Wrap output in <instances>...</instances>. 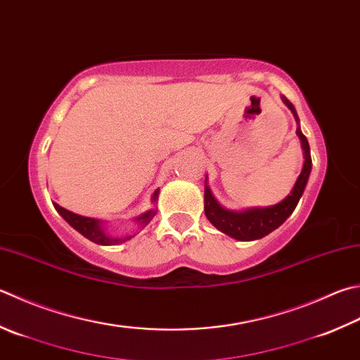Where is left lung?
Wrapping results in <instances>:
<instances>
[{
	"label": "left lung",
	"instance_id": "left-lung-1",
	"mask_svg": "<svg viewBox=\"0 0 360 360\" xmlns=\"http://www.w3.org/2000/svg\"><path fill=\"white\" fill-rule=\"evenodd\" d=\"M283 103L293 111L295 117L297 120L293 105H291L285 97H283ZM296 133L302 142L306 161H304L302 172L300 174V177H297L295 188L291 189L290 195H287V198L281 203H277V205L268 207V208H252V210H246V212H229V210L222 208L219 203L214 200L208 186H205V214L208 221L212 222L216 229H219L221 232L232 236L235 240L252 241V240L263 238L264 235L271 233L273 230L282 226V224L287 221L288 216L295 212L297 202H300L304 189H306L310 169H311L309 141L300 130V127H297Z\"/></svg>",
	"mask_w": 360,
	"mask_h": 360
}]
</instances>
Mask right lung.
<instances>
[{
    "mask_svg": "<svg viewBox=\"0 0 360 360\" xmlns=\"http://www.w3.org/2000/svg\"><path fill=\"white\" fill-rule=\"evenodd\" d=\"M158 199V189L155 191L153 194V200ZM54 208L58 210V213L63 216V218L70 224V226L78 230V232L86 236L87 240H91L92 243H97V244H117V243H122V241H127L130 240L131 236H127V238H111V236H108L103 233V230H101V226H100V221L97 219H92V218H84V216H79V214H75L72 212H69V210H65L63 207H59L58 203H53ZM155 216V212L153 210H150V212L144 213L142 216H139L138 221L141 224H148L150 222V219Z\"/></svg>",
    "mask_w": 360,
    "mask_h": 360,
    "instance_id": "add662e5",
    "label": "right lung"
}]
</instances>
